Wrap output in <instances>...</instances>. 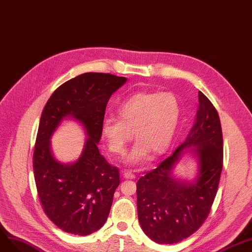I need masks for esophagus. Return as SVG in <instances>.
I'll return each mask as SVG.
<instances>
[{
  "label": "esophagus",
  "instance_id": "34e87169",
  "mask_svg": "<svg viewBox=\"0 0 252 252\" xmlns=\"http://www.w3.org/2000/svg\"><path fill=\"white\" fill-rule=\"evenodd\" d=\"M123 176L125 177V178H128V179H134L135 178V175L131 172V171H128V170H125L124 172H123Z\"/></svg>",
  "mask_w": 252,
  "mask_h": 252
}]
</instances>
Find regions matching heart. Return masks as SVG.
Instances as JSON below:
<instances>
[{"label": "heart", "instance_id": "heart-1", "mask_svg": "<svg viewBox=\"0 0 252 252\" xmlns=\"http://www.w3.org/2000/svg\"><path fill=\"white\" fill-rule=\"evenodd\" d=\"M118 116L103 119L102 137L110 152L122 156L134 135L126 163L135 165L169 148L181 122L182 104L172 92H137L119 104Z\"/></svg>", "mask_w": 252, "mask_h": 252}]
</instances>
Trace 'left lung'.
<instances>
[{
	"instance_id": "left-lung-1",
	"label": "left lung",
	"mask_w": 252,
	"mask_h": 252,
	"mask_svg": "<svg viewBox=\"0 0 252 252\" xmlns=\"http://www.w3.org/2000/svg\"><path fill=\"white\" fill-rule=\"evenodd\" d=\"M196 121L184 142L136 184L137 214L145 234L156 243L174 244L205 221L217 196L222 169V132L219 114L201 91ZM188 151L198 159L195 181L176 179L174 166Z\"/></svg>"
}]
</instances>
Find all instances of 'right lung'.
Listing matches in <instances>:
<instances>
[{
	"label": "right lung",
	"mask_w": 252,
	"mask_h": 252,
	"mask_svg": "<svg viewBox=\"0 0 252 252\" xmlns=\"http://www.w3.org/2000/svg\"><path fill=\"white\" fill-rule=\"evenodd\" d=\"M126 81L111 74H82L59 86L43 110L33 151L34 182L44 212L65 233L90 235L109 217L120 175L97 145L107 101ZM65 117L81 123L88 135L79 159L70 164L58 162L50 145Z\"/></svg>",
	"instance_id": "1"
}]
</instances>
